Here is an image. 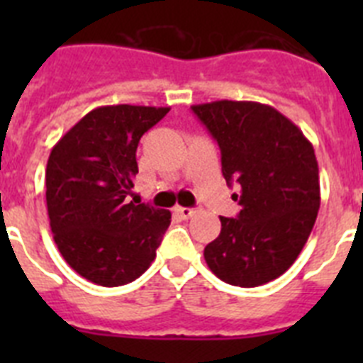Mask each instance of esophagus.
I'll return each instance as SVG.
<instances>
[{
	"label": "esophagus",
	"instance_id": "1",
	"mask_svg": "<svg viewBox=\"0 0 363 363\" xmlns=\"http://www.w3.org/2000/svg\"><path fill=\"white\" fill-rule=\"evenodd\" d=\"M174 213L178 214L179 218H184V220H189V218H192V216H194V214L198 213V209H192V207H176Z\"/></svg>",
	"mask_w": 363,
	"mask_h": 363
}]
</instances>
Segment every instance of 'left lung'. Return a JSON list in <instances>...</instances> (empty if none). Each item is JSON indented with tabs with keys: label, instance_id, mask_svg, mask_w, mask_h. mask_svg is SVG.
<instances>
[{
	"label": "left lung",
	"instance_id": "8db88e82",
	"mask_svg": "<svg viewBox=\"0 0 363 363\" xmlns=\"http://www.w3.org/2000/svg\"><path fill=\"white\" fill-rule=\"evenodd\" d=\"M221 150L227 184H238L240 213L221 216L205 247L225 284L258 287L281 277L301 252L320 209L318 162L296 125L271 105L220 99L192 105Z\"/></svg>",
	"mask_w": 363,
	"mask_h": 363
}]
</instances>
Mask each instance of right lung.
Returning a JSON list of instances; mask_svg holds the SVG:
<instances>
[{"instance_id": "add662e5", "label": "right lung", "mask_w": 363, "mask_h": 363, "mask_svg": "<svg viewBox=\"0 0 363 363\" xmlns=\"http://www.w3.org/2000/svg\"><path fill=\"white\" fill-rule=\"evenodd\" d=\"M169 107L105 105L52 147L45 171L54 242L92 284L118 287L149 269L171 213L127 200L138 174L140 138Z\"/></svg>"}]
</instances>
